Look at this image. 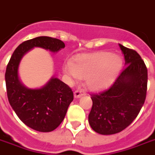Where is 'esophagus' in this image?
<instances>
[{
  "mask_svg": "<svg viewBox=\"0 0 155 155\" xmlns=\"http://www.w3.org/2000/svg\"><path fill=\"white\" fill-rule=\"evenodd\" d=\"M84 94H85V93H84V91L77 90V91H75V93H74V97H75V98H79V97H80L84 96Z\"/></svg>",
  "mask_w": 155,
  "mask_h": 155,
  "instance_id": "1",
  "label": "esophagus"
}]
</instances>
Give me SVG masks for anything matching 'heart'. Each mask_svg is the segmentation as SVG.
I'll list each match as a JSON object with an SVG mask.
<instances>
[{
	"label": "heart",
	"instance_id": "obj_1",
	"mask_svg": "<svg viewBox=\"0 0 155 155\" xmlns=\"http://www.w3.org/2000/svg\"><path fill=\"white\" fill-rule=\"evenodd\" d=\"M122 66L121 59L107 52L82 54L74 63L65 65L64 71L71 79H84L91 90H99L113 81Z\"/></svg>",
	"mask_w": 155,
	"mask_h": 155
}]
</instances>
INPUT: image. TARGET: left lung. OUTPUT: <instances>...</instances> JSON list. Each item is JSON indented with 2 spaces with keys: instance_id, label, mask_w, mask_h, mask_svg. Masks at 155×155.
<instances>
[{
  "instance_id": "obj_1",
  "label": "left lung",
  "mask_w": 155,
  "mask_h": 155,
  "mask_svg": "<svg viewBox=\"0 0 155 155\" xmlns=\"http://www.w3.org/2000/svg\"><path fill=\"white\" fill-rule=\"evenodd\" d=\"M126 67L109 88L92 93L88 123L96 133L115 134L135 120L146 97L148 72L137 52L120 44Z\"/></svg>"
}]
</instances>
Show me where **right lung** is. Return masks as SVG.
I'll use <instances>...</instances> for the list:
<instances>
[{
  "label": "right lung",
  "mask_w": 155,
  "mask_h": 155,
  "mask_svg": "<svg viewBox=\"0 0 155 155\" xmlns=\"http://www.w3.org/2000/svg\"><path fill=\"white\" fill-rule=\"evenodd\" d=\"M34 47L55 53L63 49L65 44L49 36H39L20 44L5 71L7 97L21 121L35 131L49 133L63 121L74 96L71 88L58 78L53 77L44 87L35 89L27 88L20 82L18 69L21 58Z\"/></svg>",
  "instance_id": "obj_1"
}]
</instances>
